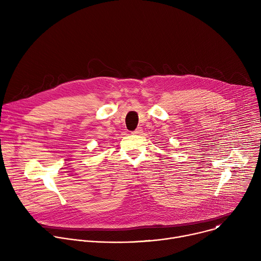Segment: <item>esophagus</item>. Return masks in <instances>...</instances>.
Returning <instances> with one entry per match:
<instances>
[{"label":"esophagus","mask_w":261,"mask_h":261,"mask_svg":"<svg viewBox=\"0 0 261 261\" xmlns=\"http://www.w3.org/2000/svg\"><path fill=\"white\" fill-rule=\"evenodd\" d=\"M141 131H142V128H141V127H137L132 133H133V134H140Z\"/></svg>","instance_id":"34e87169"}]
</instances>
